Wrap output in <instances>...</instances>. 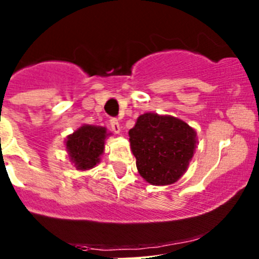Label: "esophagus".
<instances>
[{
    "instance_id": "1",
    "label": "esophagus",
    "mask_w": 259,
    "mask_h": 259,
    "mask_svg": "<svg viewBox=\"0 0 259 259\" xmlns=\"http://www.w3.org/2000/svg\"><path fill=\"white\" fill-rule=\"evenodd\" d=\"M110 127H111V130H113L114 133L119 134V133H120V122H119V120L115 119V117H111V119H110Z\"/></svg>"
}]
</instances>
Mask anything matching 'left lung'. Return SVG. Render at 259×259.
<instances>
[{"label": "left lung", "instance_id": "left-lung-1", "mask_svg": "<svg viewBox=\"0 0 259 259\" xmlns=\"http://www.w3.org/2000/svg\"><path fill=\"white\" fill-rule=\"evenodd\" d=\"M129 137L138 171L153 185L177 182L187 170L197 145V134L187 122L153 113L140 115Z\"/></svg>", "mask_w": 259, "mask_h": 259}]
</instances>
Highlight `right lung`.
<instances>
[{
  "label": "right lung",
  "instance_id": "right-lung-1",
  "mask_svg": "<svg viewBox=\"0 0 259 259\" xmlns=\"http://www.w3.org/2000/svg\"><path fill=\"white\" fill-rule=\"evenodd\" d=\"M106 129L101 126L83 125L66 140V149L77 169H91L100 161L104 151Z\"/></svg>",
  "mask_w": 259,
  "mask_h": 259
}]
</instances>
